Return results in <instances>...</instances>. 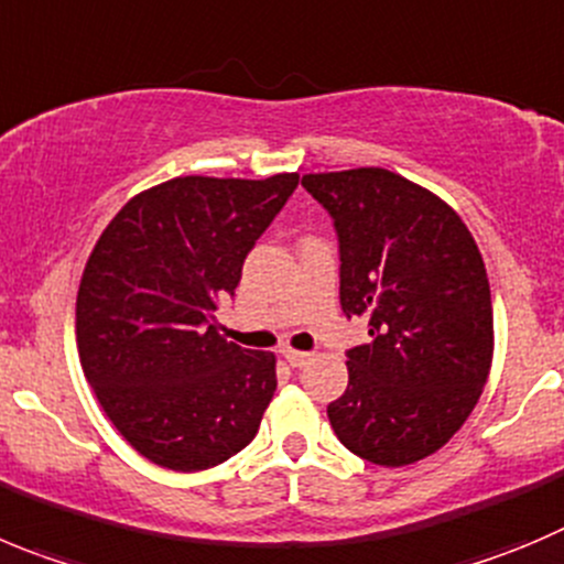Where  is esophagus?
<instances>
[{
    "instance_id": "esophagus-1",
    "label": "esophagus",
    "mask_w": 564,
    "mask_h": 564,
    "mask_svg": "<svg viewBox=\"0 0 564 564\" xmlns=\"http://www.w3.org/2000/svg\"><path fill=\"white\" fill-rule=\"evenodd\" d=\"M283 359H286L292 367H306L308 361H312V354H303V350H292V347H286V350H283Z\"/></svg>"
}]
</instances>
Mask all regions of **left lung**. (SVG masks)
Returning <instances> with one entry per match:
<instances>
[{"mask_svg":"<svg viewBox=\"0 0 564 564\" xmlns=\"http://www.w3.org/2000/svg\"><path fill=\"white\" fill-rule=\"evenodd\" d=\"M303 186L339 234L341 312L372 336L347 354L330 429L372 465H414L465 425L489 378L484 258L445 199L381 166L303 175Z\"/></svg>","mask_w":564,"mask_h":564,"instance_id":"obj_1","label":"left lung"}]
</instances>
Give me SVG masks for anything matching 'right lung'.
Segmentation results:
<instances>
[{
	"instance_id": "right-lung-1",
	"label": "right lung",
	"mask_w": 564,
	"mask_h": 564,
	"mask_svg": "<svg viewBox=\"0 0 564 564\" xmlns=\"http://www.w3.org/2000/svg\"><path fill=\"white\" fill-rule=\"evenodd\" d=\"M297 181L172 177L128 199L94 245L77 354L102 412L144 459L208 470L258 434L275 354L225 339L214 312Z\"/></svg>"
}]
</instances>
